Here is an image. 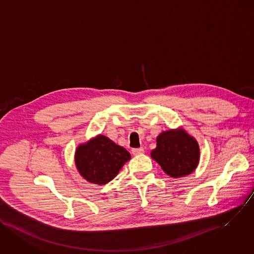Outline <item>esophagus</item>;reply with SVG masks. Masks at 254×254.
Returning <instances> with one entry per match:
<instances>
[{
  "label": "esophagus",
  "instance_id": "obj_1",
  "mask_svg": "<svg viewBox=\"0 0 254 254\" xmlns=\"http://www.w3.org/2000/svg\"><path fill=\"white\" fill-rule=\"evenodd\" d=\"M144 152V148H134V149H132V154L133 155H139V154H141V153H143Z\"/></svg>",
  "mask_w": 254,
  "mask_h": 254
}]
</instances>
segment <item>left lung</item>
<instances>
[{"instance_id":"8db88e82","label":"left lung","mask_w":254,"mask_h":254,"mask_svg":"<svg viewBox=\"0 0 254 254\" xmlns=\"http://www.w3.org/2000/svg\"><path fill=\"white\" fill-rule=\"evenodd\" d=\"M156 141L157 146L151 151V157L170 177H183L196 169L200 158L199 145L185 130L164 131Z\"/></svg>"}]
</instances>
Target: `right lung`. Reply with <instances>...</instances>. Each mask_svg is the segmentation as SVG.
<instances>
[{
  "label": "right lung",
  "mask_w": 254,
  "mask_h": 254,
  "mask_svg": "<svg viewBox=\"0 0 254 254\" xmlns=\"http://www.w3.org/2000/svg\"><path fill=\"white\" fill-rule=\"evenodd\" d=\"M129 152L104 135H98L77 147L76 167L88 182L104 185L116 177L130 160Z\"/></svg>",
  "instance_id": "obj_1"
}]
</instances>
